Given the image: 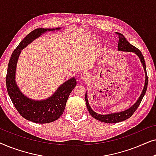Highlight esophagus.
Returning <instances> with one entry per match:
<instances>
[{
    "label": "esophagus",
    "mask_w": 156,
    "mask_h": 156,
    "mask_svg": "<svg viewBox=\"0 0 156 156\" xmlns=\"http://www.w3.org/2000/svg\"><path fill=\"white\" fill-rule=\"evenodd\" d=\"M81 77H82V80H87L89 78V74L87 72H83L81 74Z\"/></svg>",
    "instance_id": "1"
}]
</instances>
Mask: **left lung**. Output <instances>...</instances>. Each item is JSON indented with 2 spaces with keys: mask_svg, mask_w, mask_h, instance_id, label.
<instances>
[{
  "mask_svg": "<svg viewBox=\"0 0 156 156\" xmlns=\"http://www.w3.org/2000/svg\"><path fill=\"white\" fill-rule=\"evenodd\" d=\"M116 35L119 36V44H118V50L119 51H123V52H134L136 55H138V57H139L140 62H141L143 67H144L145 74H146V80H145V85L143 89L142 93L140 96L138 98V99L136 101L135 104H133L131 107L128 108L127 110L123 111L121 112L118 113H113V114H108L106 115H102L99 114L97 113L91 109V108L89 106L88 99H87V93L85 94V101H86V104L87 109H88L89 114H91V116L94 117L95 119H97L98 121H101V122L107 123H118L121 122V121H125L130 118L132 115L133 114V113L136 112V110L137 109L138 106L140 105V102H141L143 98H144L145 94L146 92L147 87H148V78L147 76V72H146V63H145L144 57L143 56L142 53L140 51L138 50V48H136V47L132 45L128 42V40L126 39V37L123 36L121 33H117Z\"/></svg>",
  "mask_w": 156,
  "mask_h": 156,
  "instance_id": "1",
  "label": "left lung"
}]
</instances>
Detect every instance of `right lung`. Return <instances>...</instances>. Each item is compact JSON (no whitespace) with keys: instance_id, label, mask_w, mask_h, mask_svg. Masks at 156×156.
<instances>
[{"instance_id":"1","label":"right lung","mask_w":156,"mask_h":156,"mask_svg":"<svg viewBox=\"0 0 156 156\" xmlns=\"http://www.w3.org/2000/svg\"><path fill=\"white\" fill-rule=\"evenodd\" d=\"M37 28L30 33L12 52L8 65L6 74V87L13 105L19 114L27 120L37 123H47L55 121L62 115L70 93L76 84L75 78L72 77L63 83L53 95L48 99L35 101L27 98L21 92L16 82V65L21 50L34 40L47 31L59 30Z\"/></svg>"}]
</instances>
